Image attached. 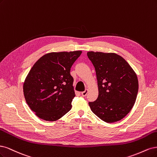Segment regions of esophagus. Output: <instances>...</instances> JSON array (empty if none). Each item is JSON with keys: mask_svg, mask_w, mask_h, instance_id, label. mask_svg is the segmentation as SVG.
<instances>
[{"mask_svg": "<svg viewBox=\"0 0 157 157\" xmlns=\"http://www.w3.org/2000/svg\"><path fill=\"white\" fill-rule=\"evenodd\" d=\"M87 93H88V89H85L84 91L82 92V95L83 96V97H85V96L87 95Z\"/></svg>", "mask_w": 157, "mask_h": 157, "instance_id": "obj_1", "label": "esophagus"}]
</instances>
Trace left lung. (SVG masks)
Listing matches in <instances>:
<instances>
[{
    "label": "left lung",
    "mask_w": 157,
    "mask_h": 157,
    "mask_svg": "<svg viewBox=\"0 0 157 157\" xmlns=\"http://www.w3.org/2000/svg\"><path fill=\"white\" fill-rule=\"evenodd\" d=\"M97 75L98 97L89 104L92 112L106 123L124 118L132 109L138 92L137 75L126 60L113 53L89 52Z\"/></svg>",
    "instance_id": "8db88e82"
}]
</instances>
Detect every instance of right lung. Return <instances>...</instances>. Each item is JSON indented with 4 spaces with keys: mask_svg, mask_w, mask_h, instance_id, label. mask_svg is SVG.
<instances>
[{
    "mask_svg": "<svg viewBox=\"0 0 157 157\" xmlns=\"http://www.w3.org/2000/svg\"><path fill=\"white\" fill-rule=\"evenodd\" d=\"M81 51L53 52L39 59L23 84L25 100L40 119L55 121L72 108L75 97L70 68Z\"/></svg>",
    "mask_w": 157,
    "mask_h": 157,
    "instance_id": "add662e5",
    "label": "right lung"
}]
</instances>
